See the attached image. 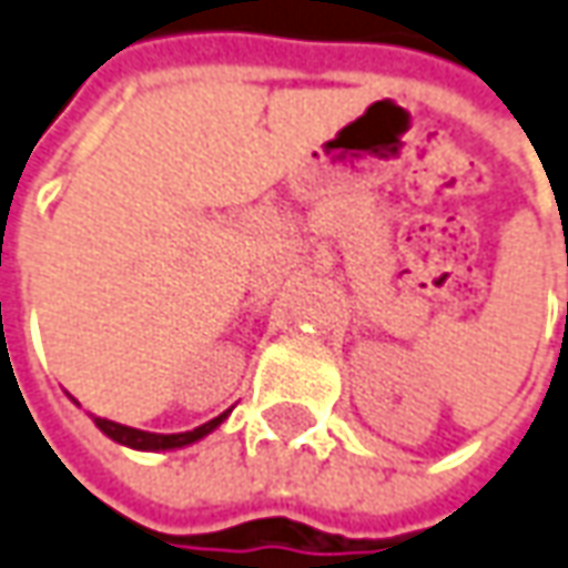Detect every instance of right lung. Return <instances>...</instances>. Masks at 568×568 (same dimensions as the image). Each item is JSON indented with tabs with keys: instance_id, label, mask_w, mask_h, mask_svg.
Returning a JSON list of instances; mask_svg holds the SVG:
<instances>
[{
	"instance_id": "obj_1",
	"label": "right lung",
	"mask_w": 568,
	"mask_h": 568,
	"mask_svg": "<svg viewBox=\"0 0 568 568\" xmlns=\"http://www.w3.org/2000/svg\"><path fill=\"white\" fill-rule=\"evenodd\" d=\"M230 414H233V407L223 410L220 416H214V419H207L204 426H195L192 432H173V435H164V432H142L133 429V426H123V423H114V419H105V416H90L102 435H108L111 442H118L123 447H133V450H180V447H189L195 445V442H202V438H207Z\"/></svg>"
}]
</instances>
